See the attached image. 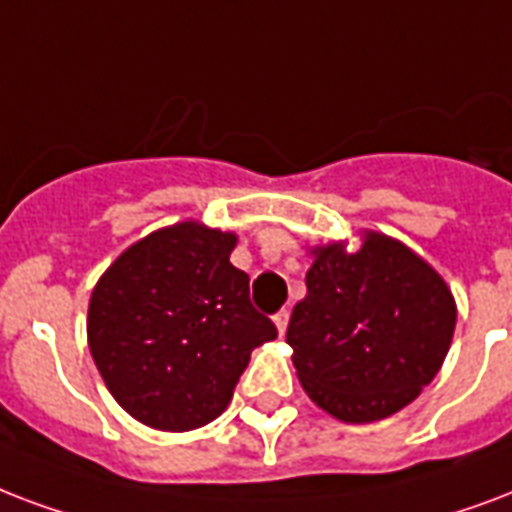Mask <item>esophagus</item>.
Masks as SVG:
<instances>
[{
    "instance_id": "34e87169",
    "label": "esophagus",
    "mask_w": 512,
    "mask_h": 512,
    "mask_svg": "<svg viewBox=\"0 0 512 512\" xmlns=\"http://www.w3.org/2000/svg\"><path fill=\"white\" fill-rule=\"evenodd\" d=\"M273 325H276L279 335L287 333V325H290V311H279V314L273 317Z\"/></svg>"
}]
</instances>
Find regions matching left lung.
<instances>
[{"instance_id":"8db88e82","label":"left lung","mask_w":512,"mask_h":512,"mask_svg":"<svg viewBox=\"0 0 512 512\" xmlns=\"http://www.w3.org/2000/svg\"><path fill=\"white\" fill-rule=\"evenodd\" d=\"M306 298L287 343L306 395L330 416L368 424L413 403L451 349L456 303L448 284L403 241L365 230L311 249Z\"/></svg>"}]
</instances>
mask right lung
Returning <instances> with one entry per match:
<instances>
[{
	"mask_svg": "<svg viewBox=\"0 0 512 512\" xmlns=\"http://www.w3.org/2000/svg\"><path fill=\"white\" fill-rule=\"evenodd\" d=\"M236 233L177 222L109 265L88 303V346L117 405L152 429L187 432L228 408L255 346L276 327L230 263Z\"/></svg>",
	"mask_w": 512,
	"mask_h": 512,
	"instance_id": "1",
	"label": "right lung"
}]
</instances>
